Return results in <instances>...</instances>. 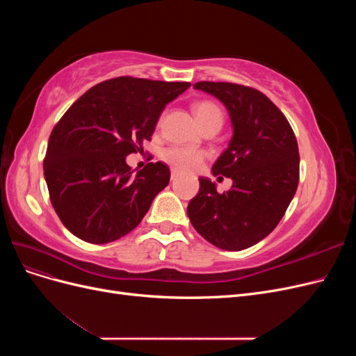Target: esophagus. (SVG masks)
I'll list each match as a JSON object with an SVG mask.
<instances>
[{
    "label": "esophagus",
    "instance_id": "esophagus-1",
    "mask_svg": "<svg viewBox=\"0 0 356 356\" xmlns=\"http://www.w3.org/2000/svg\"><path fill=\"white\" fill-rule=\"evenodd\" d=\"M178 177H179L178 172H177L175 169H172V172H170V179H172V181H175Z\"/></svg>",
    "mask_w": 356,
    "mask_h": 356
}]
</instances>
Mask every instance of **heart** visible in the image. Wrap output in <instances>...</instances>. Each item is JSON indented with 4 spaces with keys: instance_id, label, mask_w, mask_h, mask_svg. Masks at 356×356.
<instances>
[{
    "instance_id": "b5f03b06",
    "label": "heart",
    "mask_w": 356,
    "mask_h": 356,
    "mask_svg": "<svg viewBox=\"0 0 356 356\" xmlns=\"http://www.w3.org/2000/svg\"><path fill=\"white\" fill-rule=\"evenodd\" d=\"M193 111L199 120L202 129L209 124H222V111L220 106L212 101H200L193 106ZM169 166L178 172H193L199 169L204 161V153L199 149L184 147H169L161 154Z\"/></svg>"
}]
</instances>
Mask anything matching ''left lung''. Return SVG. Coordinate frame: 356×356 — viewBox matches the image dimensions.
I'll list each match as a JSON object with an SVG mask.
<instances>
[{
  "label": "left lung",
  "instance_id": "8db88e82",
  "mask_svg": "<svg viewBox=\"0 0 356 356\" xmlns=\"http://www.w3.org/2000/svg\"><path fill=\"white\" fill-rule=\"evenodd\" d=\"M195 89L213 95L230 114L233 136L212 174L232 178L233 186L218 193L211 179L199 178L187 215L208 242L241 251L270 234L293 200L300 178L297 139L284 113L260 90L213 81H199Z\"/></svg>",
  "mask_w": 356,
  "mask_h": 356
}]
</instances>
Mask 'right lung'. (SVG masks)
<instances>
[{
	"mask_svg": "<svg viewBox=\"0 0 356 356\" xmlns=\"http://www.w3.org/2000/svg\"><path fill=\"white\" fill-rule=\"evenodd\" d=\"M188 88L126 75L93 86L62 115L42 168L51 207L74 236L108 243L143 221L170 170L157 161L135 175L126 157L143 152L166 104Z\"/></svg>",
	"mask_w": 356,
	"mask_h": 356,
	"instance_id": "1",
	"label": "right lung"
}]
</instances>
